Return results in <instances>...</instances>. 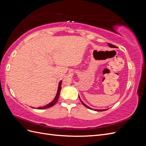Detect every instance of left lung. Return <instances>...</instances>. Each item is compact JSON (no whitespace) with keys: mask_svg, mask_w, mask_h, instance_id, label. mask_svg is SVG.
<instances>
[{"mask_svg":"<svg viewBox=\"0 0 146 146\" xmlns=\"http://www.w3.org/2000/svg\"><path fill=\"white\" fill-rule=\"evenodd\" d=\"M108 46L110 47H116V46H114V45H113V44H110V43H108ZM78 98H79V99H80V102H81V103L85 106V107H86L87 108H89V109H91V110H94V111H105V110H107V109H104V110H99V109H92V108H90V107H88V105H86L85 103L83 102L81 100V99H80V96H78Z\"/></svg>","mask_w":146,"mask_h":146,"instance_id":"1","label":"left lung"}]
</instances>
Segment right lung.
<instances>
[{"mask_svg":"<svg viewBox=\"0 0 146 146\" xmlns=\"http://www.w3.org/2000/svg\"><path fill=\"white\" fill-rule=\"evenodd\" d=\"M61 83H62V81H60L58 83V90H57V92H56V96L55 98H54V99L50 103H49L48 104L46 105H44L43 106V107H38L37 108V109L38 110H41V109H46V108H50L51 107H52V106H54L56 102L57 101H58V98L60 96V91L61 90ZM33 108V107H32Z\"/></svg>","mask_w":146,"mask_h":146,"instance_id":"right-lung-1","label":"right lung"}]
</instances>
